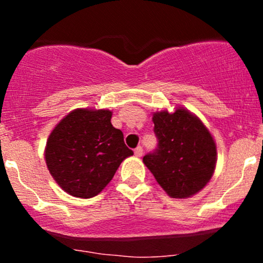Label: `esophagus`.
Returning <instances> with one entry per match:
<instances>
[{"label": "esophagus", "instance_id": "1", "mask_svg": "<svg viewBox=\"0 0 263 263\" xmlns=\"http://www.w3.org/2000/svg\"><path fill=\"white\" fill-rule=\"evenodd\" d=\"M135 155L136 157H142V155H143V148L142 147H137V148L135 149Z\"/></svg>", "mask_w": 263, "mask_h": 263}]
</instances>
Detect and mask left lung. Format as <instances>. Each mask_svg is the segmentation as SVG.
Masks as SVG:
<instances>
[{
    "label": "left lung",
    "instance_id": "left-lung-1",
    "mask_svg": "<svg viewBox=\"0 0 263 263\" xmlns=\"http://www.w3.org/2000/svg\"><path fill=\"white\" fill-rule=\"evenodd\" d=\"M157 148L143 163L172 198L197 194L209 182L216 164V146L203 122L184 108L153 115Z\"/></svg>",
    "mask_w": 263,
    "mask_h": 263
}]
</instances>
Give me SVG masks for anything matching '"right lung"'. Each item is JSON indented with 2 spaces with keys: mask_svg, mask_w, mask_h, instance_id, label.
<instances>
[{
  "mask_svg": "<svg viewBox=\"0 0 263 263\" xmlns=\"http://www.w3.org/2000/svg\"><path fill=\"white\" fill-rule=\"evenodd\" d=\"M111 111L77 108L54 127L45 162L60 188L77 198L98 195L117 168L134 155L121 129L111 125Z\"/></svg>",
  "mask_w": 263,
  "mask_h": 263,
  "instance_id": "obj_1",
  "label": "right lung"
}]
</instances>
